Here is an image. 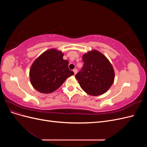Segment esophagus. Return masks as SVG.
I'll use <instances>...</instances> for the list:
<instances>
[{"mask_svg": "<svg viewBox=\"0 0 147 147\" xmlns=\"http://www.w3.org/2000/svg\"><path fill=\"white\" fill-rule=\"evenodd\" d=\"M73 71H74V74H75V75L77 73V70L76 69H74V70H73Z\"/></svg>", "mask_w": 147, "mask_h": 147, "instance_id": "1", "label": "esophagus"}]
</instances>
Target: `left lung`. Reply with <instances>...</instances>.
Instances as JSON below:
<instances>
[{
	"label": "left lung",
	"instance_id": "8db88e82",
	"mask_svg": "<svg viewBox=\"0 0 147 147\" xmlns=\"http://www.w3.org/2000/svg\"><path fill=\"white\" fill-rule=\"evenodd\" d=\"M84 65L75 78L87 94L100 96L107 91L115 80L112 64L102 53L92 50L83 55Z\"/></svg>",
	"mask_w": 147,
	"mask_h": 147
}]
</instances>
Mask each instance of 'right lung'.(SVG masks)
<instances>
[{"instance_id": "1", "label": "right lung", "mask_w": 147, "mask_h": 147, "mask_svg": "<svg viewBox=\"0 0 147 147\" xmlns=\"http://www.w3.org/2000/svg\"><path fill=\"white\" fill-rule=\"evenodd\" d=\"M63 56L61 51L51 48L34 61L29 70V77L31 84L37 91L50 94L74 74L69 69V62L63 59Z\"/></svg>"}]
</instances>
